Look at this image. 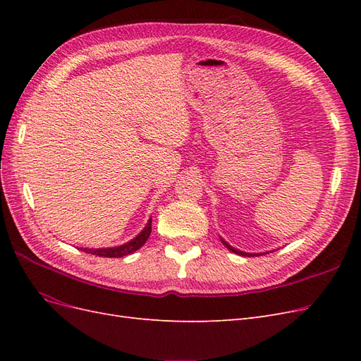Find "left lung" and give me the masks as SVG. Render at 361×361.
<instances>
[{
	"label": "left lung",
	"mask_w": 361,
	"mask_h": 361,
	"mask_svg": "<svg viewBox=\"0 0 361 361\" xmlns=\"http://www.w3.org/2000/svg\"><path fill=\"white\" fill-rule=\"evenodd\" d=\"M223 244L228 248V250H231V251H233V253H236V255H241V256H253V255H250V253H244V251H238V250H235L233 247H231V245H228L226 241H223Z\"/></svg>",
	"instance_id": "1"
}]
</instances>
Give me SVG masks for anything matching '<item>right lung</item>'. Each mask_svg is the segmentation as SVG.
<instances>
[{"label": "right lung", "instance_id": "1", "mask_svg": "<svg viewBox=\"0 0 361 361\" xmlns=\"http://www.w3.org/2000/svg\"><path fill=\"white\" fill-rule=\"evenodd\" d=\"M150 232H152V220H149L147 226L143 228V231H141V233L138 236L130 239L129 243H126L123 245L113 247V248H81V250L89 255L101 256V257H123V256L134 253V251L143 247L145 243L147 241V238L150 236Z\"/></svg>", "mask_w": 361, "mask_h": 361}]
</instances>
